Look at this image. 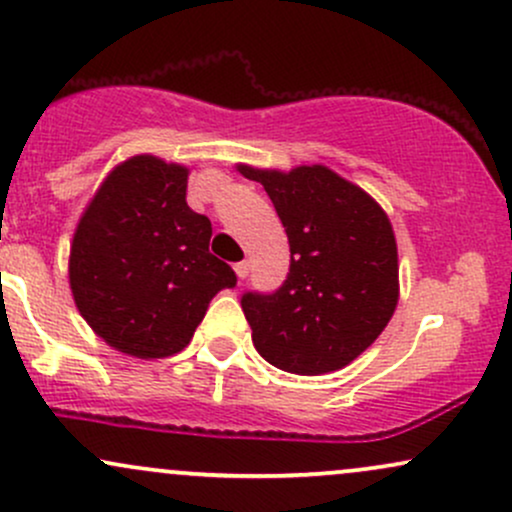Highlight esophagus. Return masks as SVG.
Masks as SVG:
<instances>
[{
    "mask_svg": "<svg viewBox=\"0 0 512 512\" xmlns=\"http://www.w3.org/2000/svg\"><path fill=\"white\" fill-rule=\"evenodd\" d=\"M233 269H236V274H238V279H245V276H248V272H250V264L248 262H236L233 264Z\"/></svg>",
    "mask_w": 512,
    "mask_h": 512,
    "instance_id": "esophagus-1",
    "label": "esophagus"
}]
</instances>
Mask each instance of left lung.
<instances>
[{"instance_id":"8db88e82","label":"left lung","mask_w":512,"mask_h":512,"mask_svg":"<svg viewBox=\"0 0 512 512\" xmlns=\"http://www.w3.org/2000/svg\"><path fill=\"white\" fill-rule=\"evenodd\" d=\"M240 173L264 187L291 248L279 289L240 298L257 354L298 375L349 366L397 305V243L385 211L325 166Z\"/></svg>"}]
</instances>
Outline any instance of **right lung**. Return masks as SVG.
<instances>
[{
	"label": "right lung",
	"mask_w": 512,
	"mask_h": 512,
	"mask_svg": "<svg viewBox=\"0 0 512 512\" xmlns=\"http://www.w3.org/2000/svg\"><path fill=\"white\" fill-rule=\"evenodd\" d=\"M185 195L187 168L134 156L105 178L74 233L76 308L122 354H178L211 298L238 281L209 252L211 221Z\"/></svg>",
	"instance_id": "obj_1"
}]
</instances>
